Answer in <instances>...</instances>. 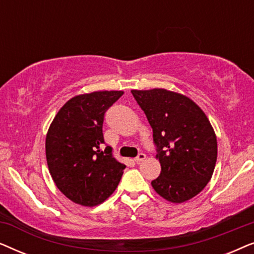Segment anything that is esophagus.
I'll return each instance as SVG.
<instances>
[{"label":"esophagus","mask_w":254,"mask_h":254,"mask_svg":"<svg viewBox=\"0 0 254 254\" xmlns=\"http://www.w3.org/2000/svg\"><path fill=\"white\" fill-rule=\"evenodd\" d=\"M145 157H147V156H145V154H143V152H141V154L137 155V157H135L134 161L136 162V163H140L142 161H144Z\"/></svg>","instance_id":"34e87169"}]
</instances>
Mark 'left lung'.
<instances>
[{
  "instance_id": "left-lung-1",
  "label": "left lung",
  "mask_w": 254,
  "mask_h": 254,
  "mask_svg": "<svg viewBox=\"0 0 254 254\" xmlns=\"http://www.w3.org/2000/svg\"><path fill=\"white\" fill-rule=\"evenodd\" d=\"M152 128L161 175L154 190L182 203L202 190L217 159L215 131L202 110L189 97L166 89L131 90Z\"/></svg>"
}]
</instances>
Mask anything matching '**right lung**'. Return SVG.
<instances>
[{
	"instance_id": "right-lung-1",
	"label": "right lung",
	"mask_w": 254,
	"mask_h": 254,
	"mask_svg": "<svg viewBox=\"0 0 254 254\" xmlns=\"http://www.w3.org/2000/svg\"><path fill=\"white\" fill-rule=\"evenodd\" d=\"M124 91H95L69 99L46 135V159L55 185L85 207L104 202L119 185L126 165L104 145V114Z\"/></svg>"
}]
</instances>
